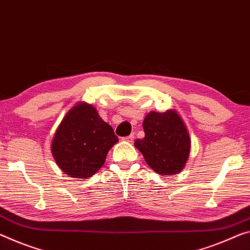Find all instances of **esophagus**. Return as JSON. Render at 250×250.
Segmentation results:
<instances>
[{"instance_id": "34e87169", "label": "esophagus", "mask_w": 250, "mask_h": 250, "mask_svg": "<svg viewBox=\"0 0 250 250\" xmlns=\"http://www.w3.org/2000/svg\"><path fill=\"white\" fill-rule=\"evenodd\" d=\"M123 140L126 141V142H129V143H132V142L134 141V135H133V134H130V135L124 137V138H123Z\"/></svg>"}]
</instances>
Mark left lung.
Returning a JSON list of instances; mask_svg holds the SVG:
<instances>
[{
  "instance_id": "1",
  "label": "left lung",
  "mask_w": 250,
  "mask_h": 250,
  "mask_svg": "<svg viewBox=\"0 0 250 250\" xmlns=\"http://www.w3.org/2000/svg\"><path fill=\"white\" fill-rule=\"evenodd\" d=\"M144 138L135 147L146 163L160 175L176 174L183 170L190 154L191 140L182 118L175 110L149 112L144 118Z\"/></svg>"
}]
</instances>
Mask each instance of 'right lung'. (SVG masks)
I'll return each mask as SVG.
<instances>
[{"label":"right lung","mask_w":250,"mask_h":250,"mask_svg":"<svg viewBox=\"0 0 250 250\" xmlns=\"http://www.w3.org/2000/svg\"><path fill=\"white\" fill-rule=\"evenodd\" d=\"M117 142L113 127L102 120L95 107L78 103L57 128L51 153L67 175L88 179L103 167L107 153Z\"/></svg>","instance_id":"1"}]
</instances>
